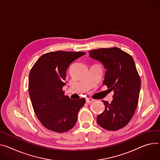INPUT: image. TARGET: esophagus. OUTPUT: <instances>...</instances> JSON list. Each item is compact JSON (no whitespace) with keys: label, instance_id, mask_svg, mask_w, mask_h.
<instances>
[{"label":"esophagus","instance_id":"esophagus-1","mask_svg":"<svg viewBox=\"0 0 160 160\" xmlns=\"http://www.w3.org/2000/svg\"><path fill=\"white\" fill-rule=\"evenodd\" d=\"M92 101H93V99H92V98H86V102L88 103H91V102H92Z\"/></svg>","mask_w":160,"mask_h":160}]
</instances>
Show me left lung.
<instances>
[{
  "mask_svg": "<svg viewBox=\"0 0 160 160\" xmlns=\"http://www.w3.org/2000/svg\"><path fill=\"white\" fill-rule=\"evenodd\" d=\"M107 69L103 85L113 91L111 103L103 101L104 112L97 116L98 124L105 129L115 131L126 126L137 108L141 86L133 57L118 47L89 52Z\"/></svg>",
  "mask_w": 160,
  "mask_h": 160,
  "instance_id": "8db88e82",
  "label": "left lung"
}]
</instances>
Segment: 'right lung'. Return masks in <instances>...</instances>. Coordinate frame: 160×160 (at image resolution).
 Returning a JSON list of instances; mask_svg holds the SVG:
<instances>
[{"instance_id":"obj_1","label":"right lung","mask_w":160,"mask_h":160,"mask_svg":"<svg viewBox=\"0 0 160 160\" xmlns=\"http://www.w3.org/2000/svg\"><path fill=\"white\" fill-rule=\"evenodd\" d=\"M82 52H51L41 55L31 69L28 92L38 119L46 128L57 133L66 132L75 125L85 99H71L64 95L69 66Z\"/></svg>"}]
</instances>
